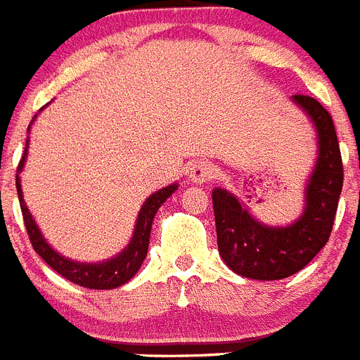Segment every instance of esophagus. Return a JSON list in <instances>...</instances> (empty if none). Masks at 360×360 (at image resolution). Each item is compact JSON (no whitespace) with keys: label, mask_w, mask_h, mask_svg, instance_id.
I'll list each match as a JSON object with an SVG mask.
<instances>
[{"label":"esophagus","mask_w":360,"mask_h":360,"mask_svg":"<svg viewBox=\"0 0 360 360\" xmlns=\"http://www.w3.org/2000/svg\"><path fill=\"white\" fill-rule=\"evenodd\" d=\"M214 177V167L208 161H198L193 162L190 168V181L195 184H202L206 181H210Z\"/></svg>","instance_id":"obj_1"}]
</instances>
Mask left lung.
Segmentation results:
<instances>
[{
    "instance_id": "left-lung-1",
    "label": "left lung",
    "mask_w": 360,
    "mask_h": 360,
    "mask_svg": "<svg viewBox=\"0 0 360 360\" xmlns=\"http://www.w3.org/2000/svg\"><path fill=\"white\" fill-rule=\"evenodd\" d=\"M317 132V159L306 179L304 210L286 226H268L224 188L212 192L219 254L246 279L279 281L297 274L328 243L342 190V159L331 115L310 96H292Z\"/></svg>"
}]
</instances>
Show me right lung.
I'll return each mask as SVG.
<instances>
[{
  "label": "right lung",
  "mask_w": 360,
  "mask_h": 360,
  "mask_svg": "<svg viewBox=\"0 0 360 360\" xmlns=\"http://www.w3.org/2000/svg\"><path fill=\"white\" fill-rule=\"evenodd\" d=\"M34 120H36V115H34ZM27 154H29V139H27L23 158H21L20 165H18L15 188H18V198H20L25 226H27V232H29L30 243H32L36 254L39 255L52 270L58 271L59 275H63L65 279L79 284L83 288L114 290L117 288V286H123L124 283H128V281L132 279L134 275L137 274V270L141 268L143 261L146 259V252H148L150 245V232H152V223H154L155 214H158V210L161 208L162 202L167 201L172 193L176 192L177 183L168 184L165 188L158 190V192L152 193V195L143 202L141 210L137 214L132 239H130V243H128L115 257L106 259V261L101 262H79L74 261V259L65 257V255L56 252V250L46 243L41 230H39V226H37L36 221H34L32 214L29 212V206L25 205L23 192H21L20 174L25 167V161H27Z\"/></svg>",
  "instance_id": "1"
}]
</instances>
